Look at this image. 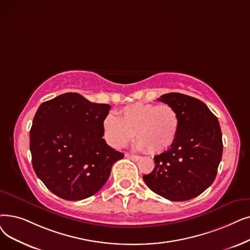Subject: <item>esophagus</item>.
<instances>
[{
  "label": "esophagus",
  "mask_w": 250,
  "mask_h": 250,
  "mask_svg": "<svg viewBox=\"0 0 250 250\" xmlns=\"http://www.w3.org/2000/svg\"><path fill=\"white\" fill-rule=\"evenodd\" d=\"M127 158H129L131 160H133V161H138L139 159H140V156H138V155H133V154H126L125 155Z\"/></svg>",
  "instance_id": "34e87169"
}]
</instances>
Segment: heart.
Wrapping results in <instances>:
<instances>
[{
	"label": "heart",
	"instance_id": "heart-1",
	"mask_svg": "<svg viewBox=\"0 0 250 250\" xmlns=\"http://www.w3.org/2000/svg\"><path fill=\"white\" fill-rule=\"evenodd\" d=\"M106 139L112 147L123 148L134 138L138 150L160 153L175 142L180 116L168 104L135 103L125 107L117 117L108 114L103 122Z\"/></svg>",
	"mask_w": 250,
	"mask_h": 250
}]
</instances>
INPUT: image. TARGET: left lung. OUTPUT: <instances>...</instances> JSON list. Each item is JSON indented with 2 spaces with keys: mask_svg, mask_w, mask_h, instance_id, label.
Masks as SVG:
<instances>
[{
  "mask_svg": "<svg viewBox=\"0 0 250 250\" xmlns=\"http://www.w3.org/2000/svg\"><path fill=\"white\" fill-rule=\"evenodd\" d=\"M180 116V129L170 148L154 156L155 167L144 175L146 185L171 201L198 196L213 183L223 154L218 118L202 101L180 93L160 96Z\"/></svg>",
  "mask_w": 250,
  "mask_h": 250,
  "instance_id": "1",
  "label": "left lung"
}]
</instances>
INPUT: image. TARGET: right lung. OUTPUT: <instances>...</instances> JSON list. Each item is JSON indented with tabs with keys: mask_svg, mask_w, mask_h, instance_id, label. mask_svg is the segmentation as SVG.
<instances>
[{
	"mask_svg": "<svg viewBox=\"0 0 250 250\" xmlns=\"http://www.w3.org/2000/svg\"><path fill=\"white\" fill-rule=\"evenodd\" d=\"M110 105L65 93L42 103L29 133L32 167L45 186L65 200L98 192L124 153L107 145L103 122Z\"/></svg>",
	"mask_w": 250,
	"mask_h": 250,
	"instance_id": "1",
	"label": "right lung"
}]
</instances>
